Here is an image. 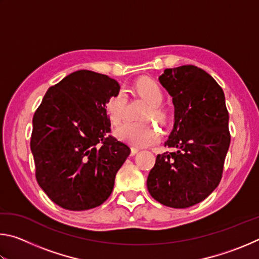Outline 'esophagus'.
<instances>
[{
    "instance_id": "obj_1",
    "label": "esophagus",
    "mask_w": 259,
    "mask_h": 259,
    "mask_svg": "<svg viewBox=\"0 0 259 259\" xmlns=\"http://www.w3.org/2000/svg\"><path fill=\"white\" fill-rule=\"evenodd\" d=\"M138 148L137 147H131V152H130V155L131 156H134V155H136L138 153Z\"/></svg>"
}]
</instances>
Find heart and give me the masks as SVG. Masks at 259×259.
Masks as SVG:
<instances>
[{"label": "heart", "mask_w": 259, "mask_h": 259, "mask_svg": "<svg viewBox=\"0 0 259 259\" xmlns=\"http://www.w3.org/2000/svg\"><path fill=\"white\" fill-rule=\"evenodd\" d=\"M133 91L150 105L143 115V120L153 119L157 123L166 125L170 122V113L162 103L165 95L162 87L151 78H139L133 85ZM128 95L123 89H119L106 100L105 111L111 123L120 124L125 116ZM115 136L122 142H125L136 147L154 145L159 142L160 133L156 126L150 121L125 122L115 130Z\"/></svg>", "instance_id": "b5f03b06"}]
</instances>
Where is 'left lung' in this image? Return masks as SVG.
Listing matches in <instances>:
<instances>
[{
	"mask_svg": "<svg viewBox=\"0 0 259 259\" xmlns=\"http://www.w3.org/2000/svg\"><path fill=\"white\" fill-rule=\"evenodd\" d=\"M160 83L172 97L175 123L148 174L153 199L170 208H188L211 194L222 179L231 143L224 91L211 75L193 65L166 68Z\"/></svg>",
	"mask_w": 259,
	"mask_h": 259,
	"instance_id": "left-lung-1",
	"label": "left lung"
}]
</instances>
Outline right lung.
Listing matches in <instances>:
<instances>
[{"label":"right lung","instance_id":"1","mask_svg":"<svg viewBox=\"0 0 259 259\" xmlns=\"http://www.w3.org/2000/svg\"><path fill=\"white\" fill-rule=\"evenodd\" d=\"M120 89L104 74L81 69L52 85L33 116L30 150L38 185L59 207H98L114 187L130 148L112 137L105 104Z\"/></svg>","mask_w":259,"mask_h":259}]
</instances>
